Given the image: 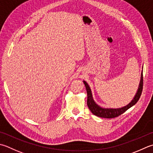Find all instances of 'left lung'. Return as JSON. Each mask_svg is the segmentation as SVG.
Listing matches in <instances>:
<instances>
[{
    "label": "left lung",
    "mask_w": 153,
    "mask_h": 153,
    "mask_svg": "<svg viewBox=\"0 0 153 153\" xmlns=\"http://www.w3.org/2000/svg\"><path fill=\"white\" fill-rule=\"evenodd\" d=\"M84 83L87 94H88V100H87V104L89 107V110L91 111L93 114L96 115L97 117L102 118L111 119L114 118L116 117H118L120 115L123 114L124 112L126 111L127 109L133 107L134 105H135L137 101H139L140 97V95L142 94L143 90V71L140 74V80L139 82V88L137 89V93L134 95L133 99L130 103H128L125 106L122 107H119V108H105V107H101L94 101V97H93L91 89L89 87V84L85 81H83Z\"/></svg>",
    "instance_id": "1"
}]
</instances>
